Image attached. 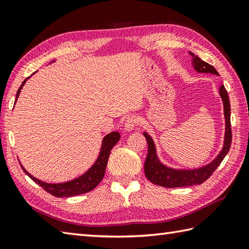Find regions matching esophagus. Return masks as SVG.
Masks as SVG:
<instances>
[{"label":"esophagus","mask_w":249,"mask_h":249,"mask_svg":"<svg viewBox=\"0 0 249 249\" xmlns=\"http://www.w3.org/2000/svg\"><path fill=\"white\" fill-rule=\"evenodd\" d=\"M138 124H139V119L136 118V116H130V118H128L125 121L124 128L127 131H130L133 130Z\"/></svg>","instance_id":"34e87169"}]
</instances>
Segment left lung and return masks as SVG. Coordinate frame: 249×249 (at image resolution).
<instances>
[{"mask_svg":"<svg viewBox=\"0 0 249 249\" xmlns=\"http://www.w3.org/2000/svg\"><path fill=\"white\" fill-rule=\"evenodd\" d=\"M190 55L192 57V66L197 72L201 73H212V74L219 75V73L213 66L209 63L203 61L201 58L194 55L190 52ZM223 101V111H225L226 119V135L223 148L218 157L209 163L206 166H203L197 169H174L165 166L164 164L160 162L157 154V149L153 142L152 138L147 133H143L145 139L148 142V155L144 162V174L151 182L158 184L165 188H180V187H190L202 184L204 181L212 176L216 168L220 165L222 160L226 158L232 142V131H231V107L230 100H229L228 91L225 86L221 85L219 89Z\"/></svg>","mask_w":249,"mask_h":249,"instance_id":"8db88e82","label":"left lung"}]
</instances>
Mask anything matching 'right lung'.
Wrapping results in <instances>:
<instances>
[{"instance_id": "add662e5", "label": "right lung", "mask_w": 249, "mask_h": 249, "mask_svg": "<svg viewBox=\"0 0 249 249\" xmlns=\"http://www.w3.org/2000/svg\"><path fill=\"white\" fill-rule=\"evenodd\" d=\"M28 79L24 80L22 82V84L20 85V87H19V89L16 94V100L18 98L19 94H20L22 86L24 85V83L27 82ZM16 100H15V104H16ZM120 138H121V136L118 131H112V133L107 135L104 138V140H102L99 157H98V159H97L95 164L92 165V166L89 170H87L85 174H83L82 176L73 179V180H71V181H68V182H63V183L44 182V181H42V180H38L36 177H33L32 175L29 174L27 170L23 168L22 165H20V166L23 169V172L26 173L34 182L37 183L38 186H41L46 192L52 194V196H53L70 197V196H80V194L91 191L92 189H95L100 183L102 178H104V176H105L107 163H108L111 150L116 143H118Z\"/></svg>"}]
</instances>
